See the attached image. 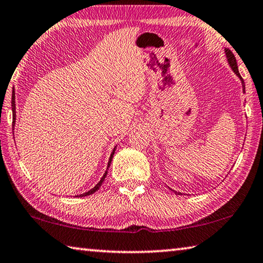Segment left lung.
I'll list each match as a JSON object with an SVG mask.
<instances>
[{
    "label": "left lung",
    "mask_w": 263,
    "mask_h": 263,
    "mask_svg": "<svg viewBox=\"0 0 263 263\" xmlns=\"http://www.w3.org/2000/svg\"><path fill=\"white\" fill-rule=\"evenodd\" d=\"M224 50H226V56H227V61H228V63H229V65H231V68H232L233 71L235 72L236 76L241 79V83H242V90H243V92H245V90H246V87H245V82H243L242 77L240 76V72H239V69H237L236 58H235V56H234V53H233V52L231 51V50H228V49H224ZM174 192H176V191H174ZM176 194H181V193H179V192H176Z\"/></svg>",
    "instance_id": "left-lung-1"
}]
</instances>
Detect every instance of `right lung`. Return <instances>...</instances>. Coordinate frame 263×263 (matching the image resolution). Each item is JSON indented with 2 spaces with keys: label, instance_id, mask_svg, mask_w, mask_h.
Returning <instances> with one entry per match:
<instances>
[{
  "label": "right lung",
  "instance_id": "right-lung-1",
  "mask_svg": "<svg viewBox=\"0 0 263 263\" xmlns=\"http://www.w3.org/2000/svg\"><path fill=\"white\" fill-rule=\"evenodd\" d=\"M11 109H12V125L15 124V119H16V104H15V92H12V95H11ZM115 151H116V147L114 148V151H112V153H111V156H110V159H109V164H107V168L110 167V165H111V161H112V158H114V154H115ZM106 174H107V170L105 171V173H104V176H103V178L101 179V181L98 182L97 185H96L93 189H91L90 191H87L86 193H83V194H79L78 197H86V195H90V194H93L96 191H98L99 190V187L102 186V184H103V181H104V179H105V177H106Z\"/></svg>",
  "mask_w": 263,
  "mask_h": 263
}]
</instances>
